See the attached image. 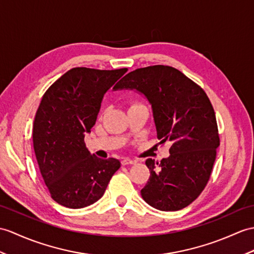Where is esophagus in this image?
<instances>
[{"label":"esophagus","instance_id":"1","mask_svg":"<svg viewBox=\"0 0 254 254\" xmlns=\"http://www.w3.org/2000/svg\"><path fill=\"white\" fill-rule=\"evenodd\" d=\"M134 163H135V161L132 160V159H129V158H123L122 159L123 166H127V164H134Z\"/></svg>","mask_w":254,"mask_h":254}]
</instances>
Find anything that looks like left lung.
Instances as JSON below:
<instances>
[{"mask_svg": "<svg viewBox=\"0 0 254 254\" xmlns=\"http://www.w3.org/2000/svg\"><path fill=\"white\" fill-rule=\"evenodd\" d=\"M117 90H134L151 105L157 137L172 141L170 156L147 159L149 180L141 198L160 211L190 204L210 179L220 146L214 109L201 87L170 66L157 64L128 72Z\"/></svg>", "mask_w": 254, "mask_h": 254, "instance_id": "left-lung-1", "label": "left lung"}]
</instances>
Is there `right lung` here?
<instances>
[{"instance_id":"add662e5","label":"right lung","mask_w":254,"mask_h":254,"mask_svg":"<svg viewBox=\"0 0 254 254\" xmlns=\"http://www.w3.org/2000/svg\"><path fill=\"white\" fill-rule=\"evenodd\" d=\"M127 71L70 69L53 83L34 118L32 138L39 168L52 198L71 209L96 202L121 163L100 159L86 148L104 95Z\"/></svg>"}]
</instances>
